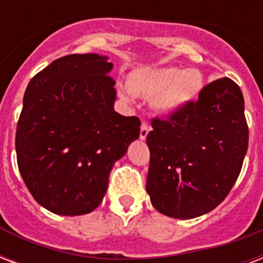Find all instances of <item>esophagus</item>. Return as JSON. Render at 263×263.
I'll return each instance as SVG.
<instances>
[{
    "label": "esophagus",
    "instance_id": "esophagus-1",
    "mask_svg": "<svg viewBox=\"0 0 263 263\" xmlns=\"http://www.w3.org/2000/svg\"><path fill=\"white\" fill-rule=\"evenodd\" d=\"M148 131H150V127H148V124L146 121L142 123L140 125V139H146V136H147Z\"/></svg>",
    "mask_w": 263,
    "mask_h": 263
}]
</instances>
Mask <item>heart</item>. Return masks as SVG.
Returning a JSON list of instances; mask_svg holds the SVG:
<instances>
[{"instance_id":"b5f03b06","label":"heart","mask_w":263,"mask_h":263,"mask_svg":"<svg viewBox=\"0 0 263 263\" xmlns=\"http://www.w3.org/2000/svg\"><path fill=\"white\" fill-rule=\"evenodd\" d=\"M131 87L146 97H156L154 105L158 110L172 111L199 95L203 87V78L196 69L146 68L132 76Z\"/></svg>"}]
</instances>
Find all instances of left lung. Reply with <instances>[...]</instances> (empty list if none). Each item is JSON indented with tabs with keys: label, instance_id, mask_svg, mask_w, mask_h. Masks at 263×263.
I'll return each mask as SVG.
<instances>
[{
	"label": "left lung",
	"instance_id": "1",
	"mask_svg": "<svg viewBox=\"0 0 263 263\" xmlns=\"http://www.w3.org/2000/svg\"><path fill=\"white\" fill-rule=\"evenodd\" d=\"M147 190L153 206L188 220L217 208L240 175L249 125L240 87L229 78L206 84L198 101L152 119Z\"/></svg>",
	"mask_w": 263,
	"mask_h": 263
}]
</instances>
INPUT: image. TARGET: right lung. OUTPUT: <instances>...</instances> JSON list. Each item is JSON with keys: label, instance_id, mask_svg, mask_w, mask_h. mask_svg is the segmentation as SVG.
I'll list each match as a JSON object with an SVG mask.
<instances>
[{"label": "right lung", "instance_id": "add662e5", "mask_svg": "<svg viewBox=\"0 0 263 263\" xmlns=\"http://www.w3.org/2000/svg\"><path fill=\"white\" fill-rule=\"evenodd\" d=\"M113 64L68 54L30 80L16 128L17 166L41 206L80 216L101 204L109 175L139 138L140 120L113 109Z\"/></svg>", "mask_w": 263, "mask_h": 263}]
</instances>
